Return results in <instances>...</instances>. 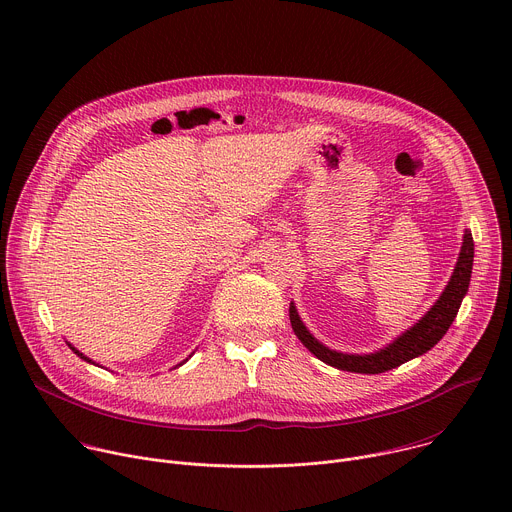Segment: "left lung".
I'll return each mask as SVG.
<instances>
[{
  "mask_svg": "<svg viewBox=\"0 0 512 512\" xmlns=\"http://www.w3.org/2000/svg\"><path fill=\"white\" fill-rule=\"evenodd\" d=\"M462 241L464 243L460 249V257L456 261L454 273H452L446 289L442 291V296L435 300V304L423 314L421 320H417L411 328H407L403 334H399L387 346H383L375 352H369V354H350V352L332 350L326 344H322L306 328L294 302L289 304L291 328H294L296 336L316 358L330 364V367H334V369L348 371V373H362V375H379V373L397 369L399 364L431 350L437 342L444 338V334L452 326L454 318L458 316L462 300L468 294L472 265H474V241H472V233L468 229L464 231Z\"/></svg>",
  "mask_w": 512,
  "mask_h": 512,
  "instance_id": "1",
  "label": "left lung"
}]
</instances>
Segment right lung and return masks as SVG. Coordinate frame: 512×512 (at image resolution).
Listing matches in <instances>:
<instances>
[{
	"label": "right lung",
	"instance_id": "1",
	"mask_svg": "<svg viewBox=\"0 0 512 512\" xmlns=\"http://www.w3.org/2000/svg\"><path fill=\"white\" fill-rule=\"evenodd\" d=\"M66 344H68V346H70V350H72V352H75V354H77V356H81V358H83V360H87V362H91V364H97V362H93V360H91V358H89V356H85V354H83V352H81V350H77V348H75V346H72V344H70V342H66ZM186 360H188V358H186ZM186 360H184V362H186ZM184 362H180V364H184ZM180 364H178V367H180Z\"/></svg>",
	"mask_w": 512,
	"mask_h": 512
}]
</instances>
